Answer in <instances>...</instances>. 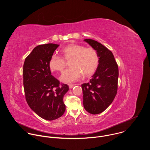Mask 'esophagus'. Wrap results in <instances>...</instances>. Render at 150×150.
I'll use <instances>...</instances> for the list:
<instances>
[{"mask_svg":"<svg viewBox=\"0 0 150 150\" xmlns=\"http://www.w3.org/2000/svg\"><path fill=\"white\" fill-rule=\"evenodd\" d=\"M69 88H70V89H72V88L74 86V85H69Z\"/></svg>","mask_w":150,"mask_h":150,"instance_id":"34e87169","label":"esophagus"}]
</instances>
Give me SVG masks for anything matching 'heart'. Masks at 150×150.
Returning a JSON list of instances; mask_svg holds the SVG:
<instances>
[{
  "instance_id": "1",
  "label": "heart",
  "mask_w": 150,
  "mask_h": 150,
  "mask_svg": "<svg viewBox=\"0 0 150 150\" xmlns=\"http://www.w3.org/2000/svg\"><path fill=\"white\" fill-rule=\"evenodd\" d=\"M62 57L69 61V67L64 70L60 80L65 83H71L84 77L92 76L96 70L99 63L97 51L92 48L76 44H70L61 50ZM62 58L53 55L51 57L48 65L52 71H62L66 66V62Z\"/></svg>"
}]
</instances>
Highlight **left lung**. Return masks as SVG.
<instances>
[{"label":"left lung","instance_id":"8db88e82","mask_svg":"<svg viewBox=\"0 0 150 150\" xmlns=\"http://www.w3.org/2000/svg\"><path fill=\"white\" fill-rule=\"evenodd\" d=\"M84 41L97 51L99 63L89 82L81 85L83 105L89 113L98 114L104 111L115 97L118 67L112 52L103 44L90 39Z\"/></svg>","mask_w":150,"mask_h":150}]
</instances>
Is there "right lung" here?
Segmentation results:
<instances>
[{"instance_id":"obj_1","label":"right lung","mask_w":150,"mask_h":150,"mask_svg":"<svg viewBox=\"0 0 150 150\" xmlns=\"http://www.w3.org/2000/svg\"><path fill=\"white\" fill-rule=\"evenodd\" d=\"M59 44L48 43L36 47L26 58L23 66L25 98L30 108L45 120L61 117L66 107L64 96L69 86L51 75L48 62Z\"/></svg>"}]
</instances>
